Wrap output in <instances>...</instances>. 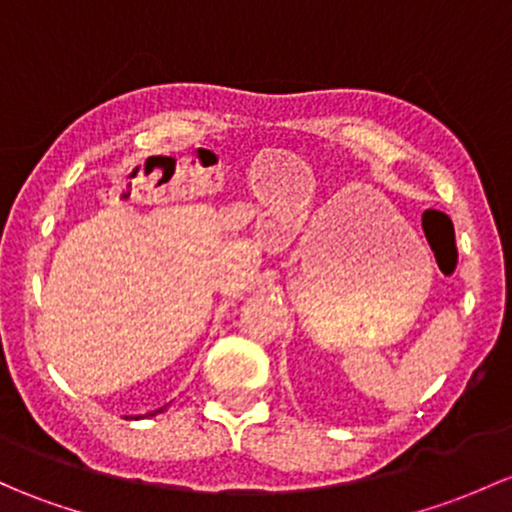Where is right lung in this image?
Segmentation results:
<instances>
[{"label": "right lung", "mask_w": 512, "mask_h": 512, "mask_svg": "<svg viewBox=\"0 0 512 512\" xmlns=\"http://www.w3.org/2000/svg\"><path fill=\"white\" fill-rule=\"evenodd\" d=\"M164 410H166V407H159V410H154L152 414H157V412H164Z\"/></svg>", "instance_id": "right-lung-1"}]
</instances>
